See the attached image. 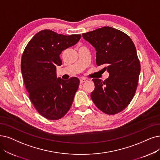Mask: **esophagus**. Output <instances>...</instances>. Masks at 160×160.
<instances>
[{
	"label": "esophagus",
	"instance_id": "obj_1",
	"mask_svg": "<svg viewBox=\"0 0 160 160\" xmlns=\"http://www.w3.org/2000/svg\"><path fill=\"white\" fill-rule=\"evenodd\" d=\"M87 81H88V79H86V78H82V79H80V82H81V83H83V82H87Z\"/></svg>",
	"mask_w": 160,
	"mask_h": 160
}]
</instances>
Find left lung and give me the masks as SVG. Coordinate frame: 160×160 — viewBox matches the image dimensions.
<instances>
[{"label": "left lung", "instance_id": "obj_1", "mask_svg": "<svg viewBox=\"0 0 160 160\" xmlns=\"http://www.w3.org/2000/svg\"><path fill=\"white\" fill-rule=\"evenodd\" d=\"M94 47L96 63L105 66L109 73L104 82L93 79L91 98L106 114L118 113L129 105L135 94L140 72L137 50L131 38L123 32L104 27L82 35Z\"/></svg>", "mask_w": 160, "mask_h": 160}]
</instances>
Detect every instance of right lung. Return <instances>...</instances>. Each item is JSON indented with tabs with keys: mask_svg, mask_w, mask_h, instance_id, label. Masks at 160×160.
<instances>
[{
	"mask_svg": "<svg viewBox=\"0 0 160 160\" xmlns=\"http://www.w3.org/2000/svg\"><path fill=\"white\" fill-rule=\"evenodd\" d=\"M81 37L42 30L32 38L23 51L21 70L25 88L35 109L48 119L62 118L73 103L79 79L58 78L56 66L62 65L60 55L62 51L75 45Z\"/></svg>",
	"mask_w": 160,
	"mask_h": 160,
	"instance_id": "1",
	"label": "right lung"
}]
</instances>
